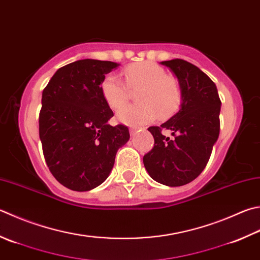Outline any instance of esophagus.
<instances>
[{
  "label": "esophagus",
  "instance_id": "esophagus-1",
  "mask_svg": "<svg viewBox=\"0 0 260 260\" xmlns=\"http://www.w3.org/2000/svg\"><path fill=\"white\" fill-rule=\"evenodd\" d=\"M137 131H138V129H137V128H130V135H131V136L136 135Z\"/></svg>",
  "mask_w": 260,
  "mask_h": 260
}]
</instances>
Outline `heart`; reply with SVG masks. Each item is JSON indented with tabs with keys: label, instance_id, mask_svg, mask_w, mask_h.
Wrapping results in <instances>:
<instances>
[{
	"label": "heart",
	"instance_id": "heart-1",
	"mask_svg": "<svg viewBox=\"0 0 260 260\" xmlns=\"http://www.w3.org/2000/svg\"><path fill=\"white\" fill-rule=\"evenodd\" d=\"M121 78L111 73L103 79V99L112 110H119L128 98V88L138 89L137 105L127 106L117 112L122 123L138 126L148 123L157 115L159 119L174 114L182 102V90L176 78L166 75L164 68L155 62L144 61L124 68Z\"/></svg>",
	"mask_w": 260,
	"mask_h": 260
}]
</instances>
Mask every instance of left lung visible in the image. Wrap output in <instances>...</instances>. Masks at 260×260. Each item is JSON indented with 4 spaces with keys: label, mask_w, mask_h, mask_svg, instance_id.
Instances as JSON below:
<instances>
[{
    "label": "left lung",
    "mask_w": 260,
    "mask_h": 260,
    "mask_svg": "<svg viewBox=\"0 0 260 260\" xmlns=\"http://www.w3.org/2000/svg\"><path fill=\"white\" fill-rule=\"evenodd\" d=\"M178 78L182 90L180 110L160 126H149L155 144L144 156L149 175L169 187H180L203 172L219 135V100L213 80L198 67L181 58L163 61ZM161 129H171L173 140Z\"/></svg>",
    "instance_id": "8db88e82"
}]
</instances>
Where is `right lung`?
I'll return each mask as SVG.
<instances>
[{
	"label": "right lung",
	"instance_id": "1",
	"mask_svg": "<svg viewBox=\"0 0 260 260\" xmlns=\"http://www.w3.org/2000/svg\"><path fill=\"white\" fill-rule=\"evenodd\" d=\"M117 67L91 58L72 62L44 88L38 121L43 154L54 178L68 189L99 187L130 138L128 126L109 124L114 114L101 91L105 75Z\"/></svg>",
	"mask_w": 260,
	"mask_h": 260
}]
</instances>
